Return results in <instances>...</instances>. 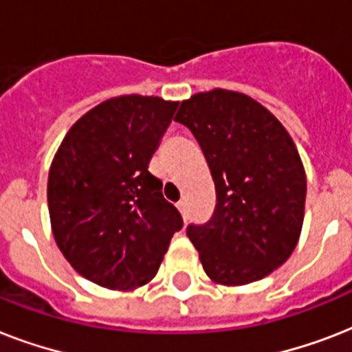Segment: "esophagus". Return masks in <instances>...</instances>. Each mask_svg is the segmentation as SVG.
Instances as JSON below:
<instances>
[{
  "instance_id": "1",
  "label": "esophagus",
  "mask_w": 352,
  "mask_h": 352,
  "mask_svg": "<svg viewBox=\"0 0 352 352\" xmlns=\"http://www.w3.org/2000/svg\"><path fill=\"white\" fill-rule=\"evenodd\" d=\"M177 208H179V212H181L182 217H184V221H186V203H182L181 201V203L177 204Z\"/></svg>"
}]
</instances>
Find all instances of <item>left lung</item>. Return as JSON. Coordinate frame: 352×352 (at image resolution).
I'll return each instance as SVG.
<instances>
[{
    "label": "left lung",
    "instance_id": "1",
    "mask_svg": "<svg viewBox=\"0 0 352 352\" xmlns=\"http://www.w3.org/2000/svg\"><path fill=\"white\" fill-rule=\"evenodd\" d=\"M217 204L206 225L188 226L203 268L225 287L259 281L294 252L305 215V168L289 131L252 96L212 89L181 102Z\"/></svg>",
    "mask_w": 352,
    "mask_h": 352
}]
</instances>
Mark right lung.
Returning a JSON list of instances; mask_svg holds the SVG:
<instances>
[{"label": "right lung", "mask_w": 352, "mask_h": 352, "mask_svg": "<svg viewBox=\"0 0 352 352\" xmlns=\"http://www.w3.org/2000/svg\"><path fill=\"white\" fill-rule=\"evenodd\" d=\"M179 102L124 95L74 122L51 162L47 203L58 248L93 283L133 290L159 270L182 217L148 171Z\"/></svg>", "instance_id": "add662e5"}]
</instances>
